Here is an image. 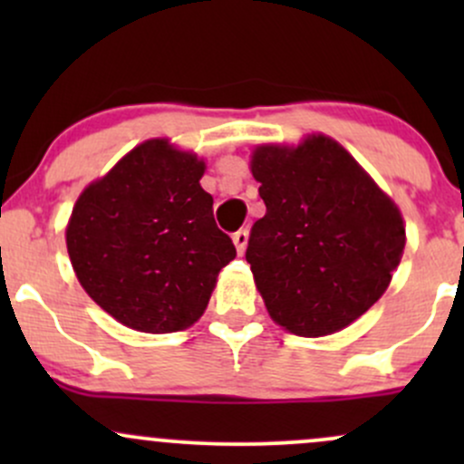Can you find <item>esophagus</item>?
Instances as JSON below:
<instances>
[{
  "instance_id": "34e87169",
  "label": "esophagus",
  "mask_w": 464,
  "mask_h": 464,
  "mask_svg": "<svg viewBox=\"0 0 464 464\" xmlns=\"http://www.w3.org/2000/svg\"><path fill=\"white\" fill-rule=\"evenodd\" d=\"M233 244H236L237 253H244V248H246V244H248V231H246V228H239V231L233 233Z\"/></svg>"
}]
</instances>
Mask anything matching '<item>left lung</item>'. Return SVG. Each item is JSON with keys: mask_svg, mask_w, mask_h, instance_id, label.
Listing matches in <instances>:
<instances>
[{"mask_svg": "<svg viewBox=\"0 0 464 464\" xmlns=\"http://www.w3.org/2000/svg\"><path fill=\"white\" fill-rule=\"evenodd\" d=\"M253 177L266 216L246 262L281 327L318 338L347 327L386 292L406 246L399 209L329 137L262 146Z\"/></svg>", "mask_w": 464, "mask_h": 464, "instance_id": "left-lung-1", "label": "left lung"}]
</instances>
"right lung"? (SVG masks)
<instances>
[{"mask_svg":"<svg viewBox=\"0 0 464 464\" xmlns=\"http://www.w3.org/2000/svg\"><path fill=\"white\" fill-rule=\"evenodd\" d=\"M205 163L165 140L137 146L82 191L67 227L80 285L115 321L169 334L194 324L236 257L200 188Z\"/></svg>","mask_w":464,"mask_h":464,"instance_id":"right-lung-1","label":"right lung"}]
</instances>
